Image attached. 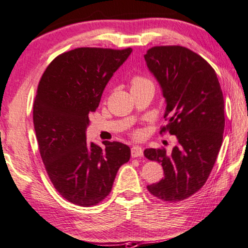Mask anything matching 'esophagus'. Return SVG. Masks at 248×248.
Here are the masks:
<instances>
[{
  "mask_svg": "<svg viewBox=\"0 0 248 248\" xmlns=\"http://www.w3.org/2000/svg\"><path fill=\"white\" fill-rule=\"evenodd\" d=\"M143 156V148L140 147V146H133L132 147V157L137 158Z\"/></svg>",
  "mask_w": 248,
  "mask_h": 248,
  "instance_id": "34e87169",
  "label": "esophagus"
}]
</instances>
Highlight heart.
Segmentation results:
<instances>
[{"label":"heart","mask_w":248,"mask_h":248,"mask_svg":"<svg viewBox=\"0 0 248 248\" xmlns=\"http://www.w3.org/2000/svg\"><path fill=\"white\" fill-rule=\"evenodd\" d=\"M146 84H152V82L148 79H146L141 76H135L131 80V89L143 87V86H146Z\"/></svg>","instance_id":"b5f03b06"}]
</instances>
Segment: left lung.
<instances>
[{
    "instance_id": "1",
    "label": "left lung",
    "mask_w": 248,
    "mask_h": 248,
    "mask_svg": "<svg viewBox=\"0 0 248 248\" xmlns=\"http://www.w3.org/2000/svg\"><path fill=\"white\" fill-rule=\"evenodd\" d=\"M145 60L166 99L160 134L177 137L170 153L147 148L144 156L160 162L165 177L147 186L165 202H179L199 191L208 180L224 132V100L214 69L196 52L182 46H156Z\"/></svg>"
}]
</instances>
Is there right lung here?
<instances>
[{"mask_svg":"<svg viewBox=\"0 0 248 248\" xmlns=\"http://www.w3.org/2000/svg\"><path fill=\"white\" fill-rule=\"evenodd\" d=\"M131 52L132 48H76L56 57L39 81L32 121L40 157L55 189L74 204L103 201L117 170L131 158L126 145L105 140L101 148L86 136L89 114Z\"/></svg>","mask_w":248,"mask_h":248,"instance_id":"obj_1","label":"right lung"}]
</instances>
